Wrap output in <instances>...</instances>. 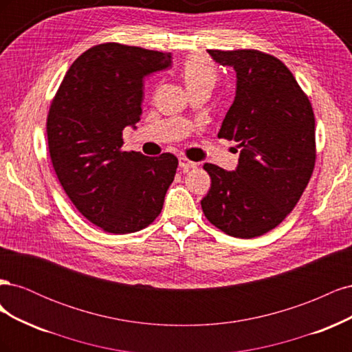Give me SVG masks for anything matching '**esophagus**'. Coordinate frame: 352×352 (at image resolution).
<instances>
[{"label":"esophagus","instance_id":"34e87169","mask_svg":"<svg viewBox=\"0 0 352 352\" xmlns=\"http://www.w3.org/2000/svg\"><path fill=\"white\" fill-rule=\"evenodd\" d=\"M179 167L184 170V172H188L189 168H195L197 167V163L195 162H190L189 158L186 157H180L179 158Z\"/></svg>","mask_w":352,"mask_h":352}]
</instances>
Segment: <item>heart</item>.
Segmentation results:
<instances>
[{
	"mask_svg": "<svg viewBox=\"0 0 352 352\" xmlns=\"http://www.w3.org/2000/svg\"><path fill=\"white\" fill-rule=\"evenodd\" d=\"M182 74L188 88L197 87V85L212 87L217 79V67L207 56L194 54L184 63Z\"/></svg>",
	"mask_w": 352,
	"mask_h": 352,
	"instance_id": "obj_1",
	"label": "heart"
}]
</instances>
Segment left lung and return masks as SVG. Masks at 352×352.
Wrapping results in <instances>:
<instances>
[{
  "instance_id": "left-lung-1",
  "label": "left lung",
  "mask_w": 352,
  "mask_h": 352,
  "mask_svg": "<svg viewBox=\"0 0 352 352\" xmlns=\"http://www.w3.org/2000/svg\"><path fill=\"white\" fill-rule=\"evenodd\" d=\"M236 70V97L219 138L238 142L239 164L226 172L204 164L211 177L201 199L204 216L233 238L270 232L300 201L316 164L314 111L294 74L258 50H208Z\"/></svg>"
}]
</instances>
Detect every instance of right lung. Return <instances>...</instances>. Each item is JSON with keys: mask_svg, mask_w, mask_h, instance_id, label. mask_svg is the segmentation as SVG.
<instances>
[{"mask_svg": "<svg viewBox=\"0 0 352 352\" xmlns=\"http://www.w3.org/2000/svg\"><path fill=\"white\" fill-rule=\"evenodd\" d=\"M172 63L170 52L105 42L80 54L51 101L52 167L80 214L109 233L138 232L160 216L177 158L123 151V129L142 114V80Z\"/></svg>", "mask_w": 352, "mask_h": 352, "instance_id": "obj_1", "label": "right lung"}]
</instances>
